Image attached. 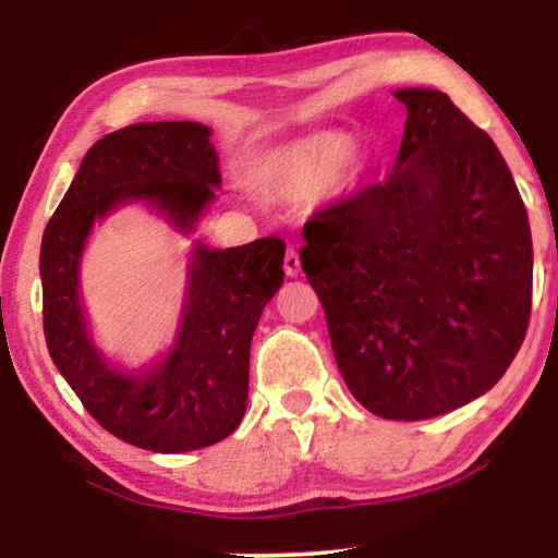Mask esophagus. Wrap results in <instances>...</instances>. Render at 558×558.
Wrapping results in <instances>:
<instances>
[{
    "label": "esophagus",
    "instance_id": "34e87169",
    "mask_svg": "<svg viewBox=\"0 0 558 558\" xmlns=\"http://www.w3.org/2000/svg\"><path fill=\"white\" fill-rule=\"evenodd\" d=\"M283 270L288 278H296V275L301 272V257L296 248H288L286 257H283Z\"/></svg>",
    "mask_w": 558,
    "mask_h": 558
}]
</instances>
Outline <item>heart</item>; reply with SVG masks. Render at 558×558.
<instances>
[{"instance_id":"obj_1","label":"heart","mask_w":558,"mask_h":558,"mask_svg":"<svg viewBox=\"0 0 558 558\" xmlns=\"http://www.w3.org/2000/svg\"><path fill=\"white\" fill-rule=\"evenodd\" d=\"M354 155V138L341 131H323L293 141L257 165V185L275 198H304L336 181Z\"/></svg>"}]
</instances>
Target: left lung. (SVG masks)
I'll return each mask as SVG.
<instances>
[{
	"label": "left lung",
	"mask_w": 558,
	"mask_h": 558,
	"mask_svg": "<svg viewBox=\"0 0 558 558\" xmlns=\"http://www.w3.org/2000/svg\"><path fill=\"white\" fill-rule=\"evenodd\" d=\"M383 183L317 209L301 270L345 386L386 420H430L501 380L533 306V239L509 165L444 92L401 88Z\"/></svg>",
	"instance_id": "1"
}]
</instances>
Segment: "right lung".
Wrapping results in <instances>:
<instances>
[{"instance_id": "add662e5", "label": "right lung", "mask_w": 558, "mask_h": 558, "mask_svg": "<svg viewBox=\"0 0 558 558\" xmlns=\"http://www.w3.org/2000/svg\"><path fill=\"white\" fill-rule=\"evenodd\" d=\"M202 123H136L99 138L83 157L41 239L44 336L68 386L105 430L159 453L213 446L239 427L248 396V349L262 310L283 286L286 243L191 254L189 293L170 354L151 373H120L86 330L78 270L94 222L120 204L149 202L183 233L220 185Z\"/></svg>"}]
</instances>
